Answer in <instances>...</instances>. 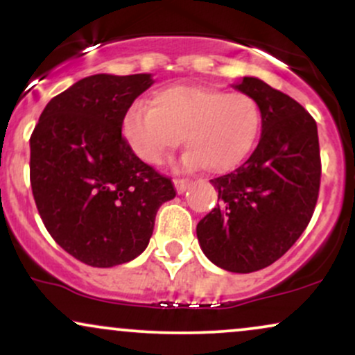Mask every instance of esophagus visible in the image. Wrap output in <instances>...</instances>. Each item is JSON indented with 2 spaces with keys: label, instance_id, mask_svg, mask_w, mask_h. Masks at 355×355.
<instances>
[{
  "label": "esophagus",
  "instance_id": "1",
  "mask_svg": "<svg viewBox=\"0 0 355 355\" xmlns=\"http://www.w3.org/2000/svg\"><path fill=\"white\" fill-rule=\"evenodd\" d=\"M190 183L191 182L187 180V178H177V180H175V189H177L178 193H183V191L189 189Z\"/></svg>",
  "mask_w": 355,
  "mask_h": 355
}]
</instances>
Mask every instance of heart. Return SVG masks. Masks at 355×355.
<instances>
[{
  "instance_id": "heart-1",
  "label": "heart",
  "mask_w": 355,
  "mask_h": 355,
  "mask_svg": "<svg viewBox=\"0 0 355 355\" xmlns=\"http://www.w3.org/2000/svg\"><path fill=\"white\" fill-rule=\"evenodd\" d=\"M262 133V110L248 93L173 85L158 89L150 108L135 103L121 120V137L148 165H162L183 137L185 164L229 173L245 164Z\"/></svg>"
}]
</instances>
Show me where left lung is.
Returning a JSON list of instances; mask_svg holds the SVG:
<instances>
[{
  "mask_svg": "<svg viewBox=\"0 0 355 355\" xmlns=\"http://www.w3.org/2000/svg\"><path fill=\"white\" fill-rule=\"evenodd\" d=\"M235 88L262 110V135L250 158L214 178L218 203L197 225L211 262L250 274L279 260L302 235L320 189L317 123L302 105L262 80L245 76Z\"/></svg>",
  "mask_w": 355,
  "mask_h": 355,
  "instance_id": "left-lung-1",
  "label": "left lung"
}]
</instances>
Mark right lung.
<instances>
[{
    "label": "right lung",
    "instance_id": "right-lung-1",
    "mask_svg": "<svg viewBox=\"0 0 355 355\" xmlns=\"http://www.w3.org/2000/svg\"><path fill=\"white\" fill-rule=\"evenodd\" d=\"M152 76L93 75L56 95L30 138L36 209L80 262L115 267L148 245L155 215L177 195L172 178L137 158L121 120Z\"/></svg>",
    "mask_w": 355,
    "mask_h": 355
}]
</instances>
